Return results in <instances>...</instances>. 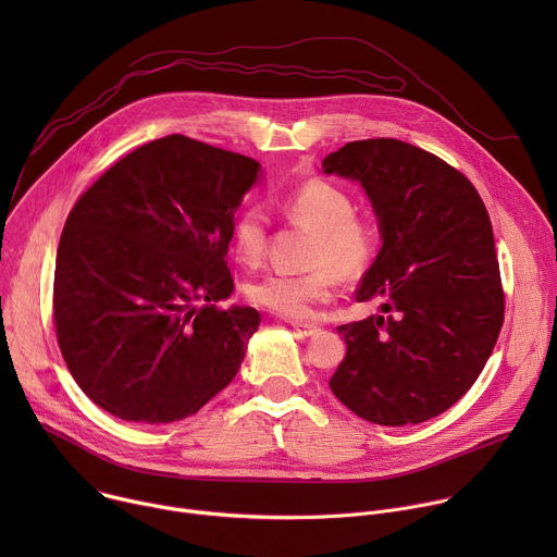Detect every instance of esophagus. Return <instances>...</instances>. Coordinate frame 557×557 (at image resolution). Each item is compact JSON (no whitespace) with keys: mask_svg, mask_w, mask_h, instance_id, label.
I'll use <instances>...</instances> for the list:
<instances>
[{"mask_svg":"<svg viewBox=\"0 0 557 557\" xmlns=\"http://www.w3.org/2000/svg\"><path fill=\"white\" fill-rule=\"evenodd\" d=\"M290 326H293V331H297L301 337H312V335L320 333V326H314V324H301V322H293Z\"/></svg>","mask_w":557,"mask_h":557,"instance_id":"34e87169","label":"esophagus"}]
</instances>
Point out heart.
Wrapping results in <instances>:
<instances>
[{
  "instance_id": "b5f03b06",
  "label": "heart",
  "mask_w": 557,
  "mask_h": 557,
  "mask_svg": "<svg viewBox=\"0 0 557 557\" xmlns=\"http://www.w3.org/2000/svg\"><path fill=\"white\" fill-rule=\"evenodd\" d=\"M282 215L299 228L310 231L306 273H269L247 286L251 304L267 308L286 320H308L314 308L329 301L335 288V273L342 280H357L370 267L379 231L376 224L352 213L348 191L324 178H310L280 198ZM269 218L262 207H247L231 226L235 258L258 267L267 253Z\"/></svg>"
}]
</instances>
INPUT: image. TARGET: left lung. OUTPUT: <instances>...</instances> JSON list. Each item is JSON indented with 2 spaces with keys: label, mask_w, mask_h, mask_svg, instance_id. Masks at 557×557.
Wrapping results in <instances>:
<instances>
[{
  "label": "left lung",
  "mask_w": 557,
  "mask_h": 557,
  "mask_svg": "<svg viewBox=\"0 0 557 557\" xmlns=\"http://www.w3.org/2000/svg\"><path fill=\"white\" fill-rule=\"evenodd\" d=\"M322 168L361 183L383 240L357 290L381 314L337 329L346 357L331 389L376 425L434 419L479 379L505 320L485 202L438 156L396 138L348 143Z\"/></svg>",
  "instance_id": "1"
}]
</instances>
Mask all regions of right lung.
<instances>
[{
	"label": "right lung",
	"mask_w": 557,
	"mask_h": 557,
	"mask_svg": "<svg viewBox=\"0 0 557 557\" xmlns=\"http://www.w3.org/2000/svg\"><path fill=\"white\" fill-rule=\"evenodd\" d=\"M260 163L183 134L114 163L65 220L52 312L74 381L134 423L196 414L240 370L260 326L233 290L231 226Z\"/></svg>",
	"instance_id": "add662e5"
}]
</instances>
